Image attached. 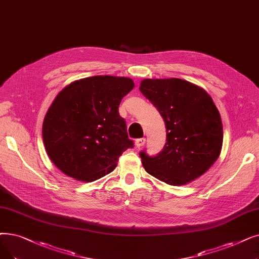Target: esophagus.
Here are the masks:
<instances>
[{"instance_id":"obj_1","label":"esophagus","mask_w":259,"mask_h":259,"mask_svg":"<svg viewBox=\"0 0 259 259\" xmlns=\"http://www.w3.org/2000/svg\"><path fill=\"white\" fill-rule=\"evenodd\" d=\"M145 143H146V139H144V138L138 139V140L136 141V145H137V147H139V148L142 147V146H144Z\"/></svg>"}]
</instances>
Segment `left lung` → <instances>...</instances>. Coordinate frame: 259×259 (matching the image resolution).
Masks as SVG:
<instances>
[{"mask_svg": "<svg viewBox=\"0 0 259 259\" xmlns=\"http://www.w3.org/2000/svg\"><path fill=\"white\" fill-rule=\"evenodd\" d=\"M140 91L159 110L166 126V144L155 156L141 152L152 177L180 186L205 174L220 155L223 128L220 113L204 89L192 82L144 79Z\"/></svg>", "mask_w": 259, "mask_h": 259, "instance_id": "left-lung-1", "label": "left lung"}]
</instances>
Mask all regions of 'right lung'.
Masks as SVG:
<instances>
[{
  "instance_id": "add662e5",
  "label": "right lung",
  "mask_w": 259,
  "mask_h": 259,
  "mask_svg": "<svg viewBox=\"0 0 259 259\" xmlns=\"http://www.w3.org/2000/svg\"><path fill=\"white\" fill-rule=\"evenodd\" d=\"M131 78L93 76L64 87L49 108L42 137L51 161L78 181L93 182L115 169L133 141L118 107Z\"/></svg>"
}]
</instances>
